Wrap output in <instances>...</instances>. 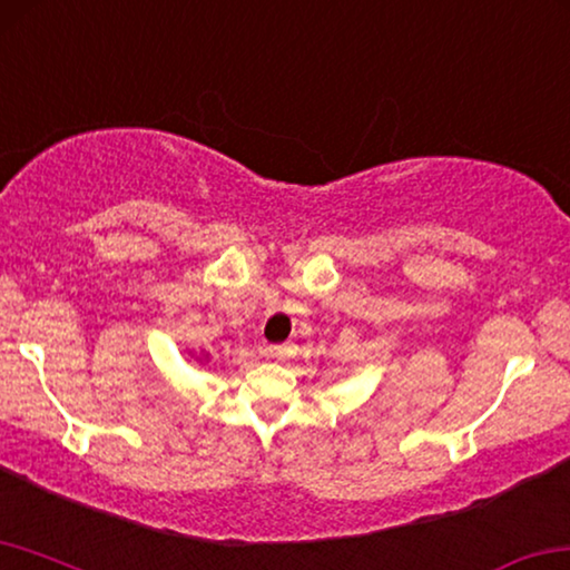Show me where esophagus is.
Instances as JSON below:
<instances>
[{
  "mask_svg": "<svg viewBox=\"0 0 570 570\" xmlns=\"http://www.w3.org/2000/svg\"><path fill=\"white\" fill-rule=\"evenodd\" d=\"M267 354L277 358V362H285V358H291L295 354V346L293 344H273V346H267Z\"/></svg>",
  "mask_w": 570,
  "mask_h": 570,
  "instance_id": "34e87169",
  "label": "esophagus"
}]
</instances>
